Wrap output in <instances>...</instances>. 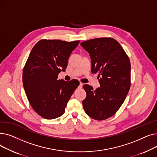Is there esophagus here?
I'll list each match as a JSON object with an SVG mask.
<instances>
[{
  "label": "esophagus",
  "instance_id": "esophagus-1",
  "mask_svg": "<svg viewBox=\"0 0 157 157\" xmlns=\"http://www.w3.org/2000/svg\"><path fill=\"white\" fill-rule=\"evenodd\" d=\"M83 83H79V88H82V87H83Z\"/></svg>",
  "mask_w": 157,
  "mask_h": 157
}]
</instances>
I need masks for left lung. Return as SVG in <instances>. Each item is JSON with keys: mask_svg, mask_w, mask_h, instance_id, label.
Masks as SVG:
<instances>
[{"mask_svg": "<svg viewBox=\"0 0 157 157\" xmlns=\"http://www.w3.org/2000/svg\"><path fill=\"white\" fill-rule=\"evenodd\" d=\"M90 55L92 72L101 76L100 87L83 85L86 97L82 102L85 113L97 120L108 118L119 109L130 87V62L117 40L110 37L81 43Z\"/></svg>", "mask_w": 157, "mask_h": 157, "instance_id": "obj_1", "label": "left lung"}]
</instances>
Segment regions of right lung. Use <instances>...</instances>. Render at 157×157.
<instances>
[{
    "label": "right lung",
    "mask_w": 157,
    "mask_h": 157,
    "mask_svg": "<svg viewBox=\"0 0 157 157\" xmlns=\"http://www.w3.org/2000/svg\"><path fill=\"white\" fill-rule=\"evenodd\" d=\"M79 42L43 39L30 52L23 71V87L32 108L45 119L61 117L79 85L76 79H57L62 71H65L69 58Z\"/></svg>",
    "instance_id": "1"
}]
</instances>
